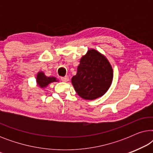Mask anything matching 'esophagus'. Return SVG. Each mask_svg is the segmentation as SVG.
Here are the masks:
<instances>
[{
  "instance_id": "1",
  "label": "esophagus",
  "mask_w": 153,
  "mask_h": 153,
  "mask_svg": "<svg viewBox=\"0 0 153 153\" xmlns=\"http://www.w3.org/2000/svg\"><path fill=\"white\" fill-rule=\"evenodd\" d=\"M60 79H61L62 81H64V82H68L69 81V77L68 76H64V77H60Z\"/></svg>"
}]
</instances>
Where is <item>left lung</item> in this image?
<instances>
[{"instance_id": "1", "label": "left lung", "mask_w": 153, "mask_h": 153, "mask_svg": "<svg viewBox=\"0 0 153 153\" xmlns=\"http://www.w3.org/2000/svg\"><path fill=\"white\" fill-rule=\"evenodd\" d=\"M112 80L113 69L107 58L97 50L90 49L81 58L72 83L81 98L93 100L106 93Z\"/></svg>"}]
</instances>
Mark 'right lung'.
Instances as JSON below:
<instances>
[{"instance_id":"add662e5","label":"right lung","mask_w":153,"mask_h":153,"mask_svg":"<svg viewBox=\"0 0 153 153\" xmlns=\"http://www.w3.org/2000/svg\"><path fill=\"white\" fill-rule=\"evenodd\" d=\"M37 84L39 85L42 88L47 87L49 83L52 82H55V81H58L56 77L53 76H45V73L43 72H39L37 73Z\"/></svg>"}]
</instances>
